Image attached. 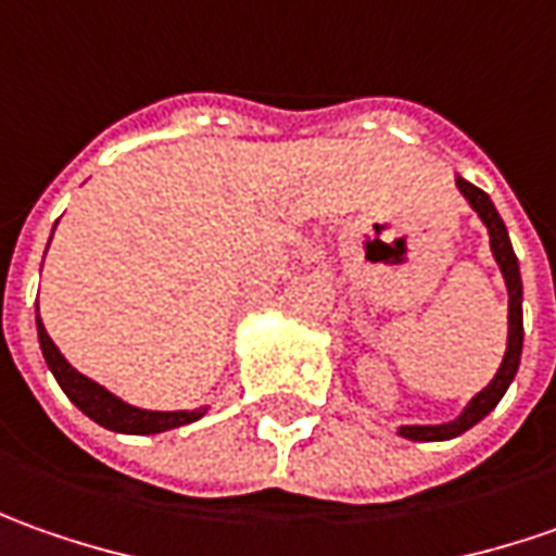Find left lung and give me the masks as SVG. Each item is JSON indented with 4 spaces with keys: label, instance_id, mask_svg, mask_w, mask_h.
I'll use <instances>...</instances> for the list:
<instances>
[{
    "label": "left lung",
    "instance_id": "left-lung-1",
    "mask_svg": "<svg viewBox=\"0 0 556 556\" xmlns=\"http://www.w3.org/2000/svg\"><path fill=\"white\" fill-rule=\"evenodd\" d=\"M458 190L465 193V200L470 202V208L480 215V220L486 224L489 230V245H492V255L502 267V277H505L507 286V351L502 366L495 378L489 381L483 391L477 393L470 400L465 412L455 418V421H446V425H406L400 428V437L406 440H418V443H433V440H452L458 433H465L468 428H473L477 421H483L489 412L498 406V400L505 396V391L510 388L514 375H517V366H520V354H523V282H520V264H517V255L510 249V237H507L505 220L498 218L495 205L489 200L486 193L480 187H473L465 178H455Z\"/></svg>",
    "mask_w": 556,
    "mask_h": 556
}]
</instances>
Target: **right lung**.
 Instances as JSON below:
<instances>
[{
  "label": "right lung",
  "instance_id": "obj_1",
  "mask_svg": "<svg viewBox=\"0 0 556 556\" xmlns=\"http://www.w3.org/2000/svg\"><path fill=\"white\" fill-rule=\"evenodd\" d=\"M36 329H39V344H42V356L49 363L51 375L58 378L61 391L67 393L70 403H76L79 409L86 412L91 421H98L101 428L116 433H163L172 431V428H181V425H190L202 418L205 409L193 412H153V409H138V406H128L119 396L101 388L98 381H91L83 372H76L70 366L64 354L58 351V344L51 341L42 319H39V307H36Z\"/></svg>",
  "mask_w": 556,
  "mask_h": 556
}]
</instances>
